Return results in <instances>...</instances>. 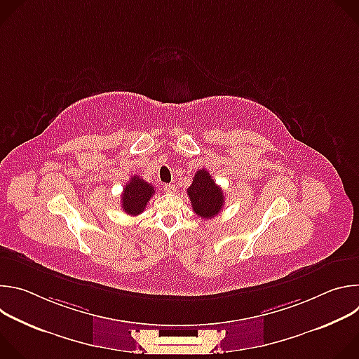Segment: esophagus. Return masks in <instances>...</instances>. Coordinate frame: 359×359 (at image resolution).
Masks as SVG:
<instances>
[{"instance_id":"obj_1","label":"esophagus","mask_w":359,"mask_h":359,"mask_svg":"<svg viewBox=\"0 0 359 359\" xmlns=\"http://www.w3.org/2000/svg\"><path fill=\"white\" fill-rule=\"evenodd\" d=\"M163 189H165V191H166V193H176V191H177V187H176L175 184H172V183L165 184V186H163Z\"/></svg>"}]
</instances>
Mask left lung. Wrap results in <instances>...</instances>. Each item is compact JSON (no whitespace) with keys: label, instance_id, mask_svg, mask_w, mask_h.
Instances as JSON below:
<instances>
[{"label":"left lung","instance_id":"left-lung-1","mask_svg":"<svg viewBox=\"0 0 359 359\" xmlns=\"http://www.w3.org/2000/svg\"><path fill=\"white\" fill-rule=\"evenodd\" d=\"M187 194L193 212L204 220L216 217L223 209L224 193L206 169L196 172Z\"/></svg>","mask_w":359,"mask_h":359}]
</instances>
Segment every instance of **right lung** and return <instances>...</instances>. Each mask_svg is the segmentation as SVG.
<instances>
[{
	"label": "right lung",
	"instance_id": "right-lung-1",
	"mask_svg": "<svg viewBox=\"0 0 359 359\" xmlns=\"http://www.w3.org/2000/svg\"><path fill=\"white\" fill-rule=\"evenodd\" d=\"M153 193H155V189H153L151 184H149L139 176H132L121 196L123 212L130 216L140 215L144 210Z\"/></svg>",
	"mask_w": 359,
	"mask_h": 359
}]
</instances>
